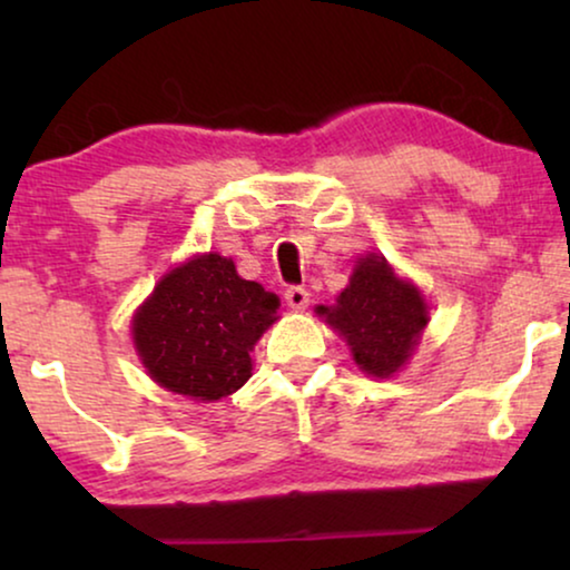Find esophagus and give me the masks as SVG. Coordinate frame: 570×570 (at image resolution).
I'll return each instance as SVG.
<instances>
[{
    "instance_id": "obj_1",
    "label": "esophagus",
    "mask_w": 570,
    "mask_h": 570,
    "mask_svg": "<svg viewBox=\"0 0 570 570\" xmlns=\"http://www.w3.org/2000/svg\"><path fill=\"white\" fill-rule=\"evenodd\" d=\"M285 303L295 311L306 308L308 306V291H306V287H301V285H291L285 291Z\"/></svg>"
}]
</instances>
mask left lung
Wrapping results in <instances>:
<instances>
[{"mask_svg": "<svg viewBox=\"0 0 570 570\" xmlns=\"http://www.w3.org/2000/svg\"><path fill=\"white\" fill-rule=\"evenodd\" d=\"M318 314L347 340L355 363L381 379L407 363L428 324L420 293L396 279L386 259L373 254L357 262L337 306H318Z\"/></svg>", "mask_w": 570, "mask_h": 570, "instance_id": "1", "label": "left lung"}]
</instances>
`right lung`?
Listing matches in <instances>:
<instances>
[{
	"label": "right lung",
	"instance_id": "add662e5",
	"mask_svg": "<svg viewBox=\"0 0 570 570\" xmlns=\"http://www.w3.org/2000/svg\"><path fill=\"white\" fill-rule=\"evenodd\" d=\"M277 308L275 293L240 279L225 256L205 254L160 279L135 316V345L160 386L213 402L252 376L248 353Z\"/></svg>",
	"mask_w": 570,
	"mask_h": 570
}]
</instances>
